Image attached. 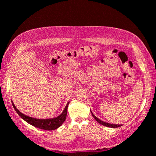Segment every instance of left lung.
Listing matches in <instances>:
<instances>
[{
    "label": "left lung",
    "instance_id": "obj_1",
    "mask_svg": "<svg viewBox=\"0 0 156 156\" xmlns=\"http://www.w3.org/2000/svg\"><path fill=\"white\" fill-rule=\"evenodd\" d=\"M91 113L92 114V115H93L94 119H96L98 122L101 124V125H103V126H107V127H111V128H117V127H119V126H122V125H114V124H110V123H108V122H104V121H102L100 119H99V118H98L93 113H92L91 111Z\"/></svg>",
    "mask_w": 156,
    "mask_h": 156
}]
</instances>
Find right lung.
I'll return each mask as SVG.
<instances>
[{"mask_svg": "<svg viewBox=\"0 0 156 156\" xmlns=\"http://www.w3.org/2000/svg\"><path fill=\"white\" fill-rule=\"evenodd\" d=\"M12 103L13 105V107L16 113H18L19 116H20L21 118L26 121L27 123L30 124L35 127H37L41 129H44V130H49L52 131L55 130L62 125V124L65 122L67 117V108L68 105L69 104V102H67V105H66L63 112L60 113L59 115L57 117L52 118H48V119H38V118H34L30 116L24 114V113H21L19 110H18L16 107L15 106L14 102L12 100Z\"/></svg>", "mask_w": 156, "mask_h": 156, "instance_id": "1", "label": "right lung"}]
</instances>
